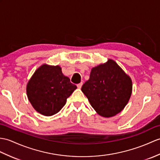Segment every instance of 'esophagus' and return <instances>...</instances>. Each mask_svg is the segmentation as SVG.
<instances>
[{
  "label": "esophagus",
  "mask_w": 160,
  "mask_h": 160,
  "mask_svg": "<svg viewBox=\"0 0 160 160\" xmlns=\"http://www.w3.org/2000/svg\"><path fill=\"white\" fill-rule=\"evenodd\" d=\"M82 86V82H81V83L78 84H77V87L78 88H81Z\"/></svg>",
  "instance_id": "34e87169"
}]
</instances>
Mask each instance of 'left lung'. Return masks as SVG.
I'll list each match as a JSON object with an SVG mask.
<instances>
[{
	"mask_svg": "<svg viewBox=\"0 0 160 160\" xmlns=\"http://www.w3.org/2000/svg\"><path fill=\"white\" fill-rule=\"evenodd\" d=\"M81 90L99 115L111 117L127 105L132 95V82L116 62L108 59L92 68L89 80Z\"/></svg>",
	"mask_w": 160,
	"mask_h": 160,
	"instance_id": "1",
	"label": "left lung"
}]
</instances>
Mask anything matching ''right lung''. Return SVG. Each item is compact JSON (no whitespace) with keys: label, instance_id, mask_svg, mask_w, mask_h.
I'll return each mask as SVG.
<instances>
[{"label":"right lung","instance_id":"1","mask_svg":"<svg viewBox=\"0 0 160 160\" xmlns=\"http://www.w3.org/2000/svg\"><path fill=\"white\" fill-rule=\"evenodd\" d=\"M77 88L60 66L43 64L36 70L27 86V97L35 110L44 116L57 114Z\"/></svg>","mask_w":160,"mask_h":160}]
</instances>
